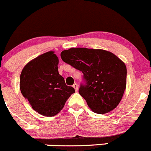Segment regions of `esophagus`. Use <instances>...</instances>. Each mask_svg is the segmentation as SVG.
<instances>
[{"label":"esophagus","mask_w":151,"mask_h":151,"mask_svg":"<svg viewBox=\"0 0 151 151\" xmlns=\"http://www.w3.org/2000/svg\"><path fill=\"white\" fill-rule=\"evenodd\" d=\"M73 87H74V89H75L76 92H77V91H78V89H79V85H78V84H77V83H74V84H73Z\"/></svg>","instance_id":"obj_1"}]
</instances>
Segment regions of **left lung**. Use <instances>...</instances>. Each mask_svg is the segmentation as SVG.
Returning <instances> with one entry per match:
<instances>
[{"mask_svg":"<svg viewBox=\"0 0 151 151\" xmlns=\"http://www.w3.org/2000/svg\"><path fill=\"white\" fill-rule=\"evenodd\" d=\"M64 62L82 71L86 81L79 93L94 112L105 114L120 103L126 89L125 63L103 49L70 48L61 53Z\"/></svg>","mask_w":151,"mask_h":151,"instance_id":"obj_1","label":"left lung"}]
</instances>
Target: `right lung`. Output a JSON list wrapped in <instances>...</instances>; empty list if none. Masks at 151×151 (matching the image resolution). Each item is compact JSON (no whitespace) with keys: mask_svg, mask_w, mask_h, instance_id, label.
Masks as SVG:
<instances>
[{"mask_svg":"<svg viewBox=\"0 0 151 151\" xmlns=\"http://www.w3.org/2000/svg\"><path fill=\"white\" fill-rule=\"evenodd\" d=\"M58 64L59 59L54 51H48L27 63L21 73V93L41 115H57L75 92L59 74Z\"/></svg>","mask_w":151,"mask_h":151,"instance_id":"add662e5","label":"right lung"}]
</instances>
